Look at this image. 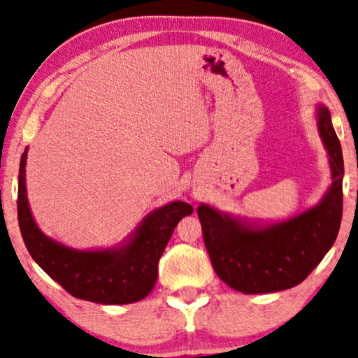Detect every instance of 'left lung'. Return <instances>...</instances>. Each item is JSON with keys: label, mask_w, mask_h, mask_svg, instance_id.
Returning <instances> with one entry per match:
<instances>
[{"label": "left lung", "mask_w": 358, "mask_h": 358, "mask_svg": "<svg viewBox=\"0 0 358 358\" xmlns=\"http://www.w3.org/2000/svg\"><path fill=\"white\" fill-rule=\"evenodd\" d=\"M319 132L330 157L332 185L315 208L268 228H248L211 206H198L211 264L229 287L246 294L291 289L332 248L342 221L343 158L325 107L319 110Z\"/></svg>", "instance_id": "8db88e82"}]
</instances>
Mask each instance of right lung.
I'll use <instances>...</instances> for the list:
<instances>
[{"label": "right lung", "mask_w": 358, "mask_h": 358, "mask_svg": "<svg viewBox=\"0 0 358 358\" xmlns=\"http://www.w3.org/2000/svg\"><path fill=\"white\" fill-rule=\"evenodd\" d=\"M26 152L17 178V221L22 241L44 273L78 299L97 304H130L148 296L155 286L158 261L192 205L173 201L147 216L132 241L120 250L76 251L44 236L31 216L24 185Z\"/></svg>", "instance_id": "1"}]
</instances>
